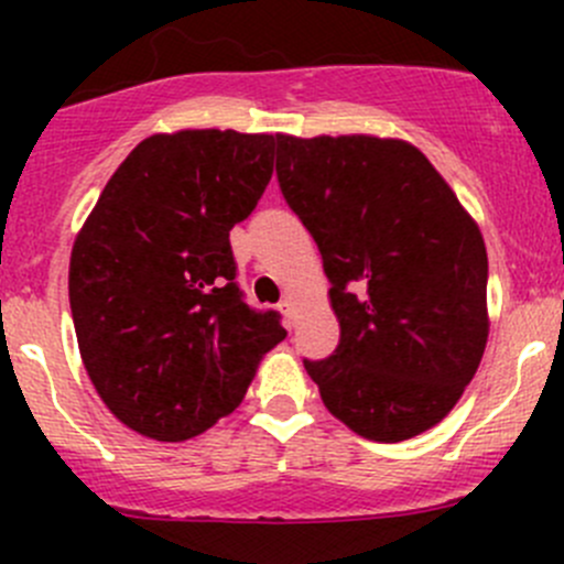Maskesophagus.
I'll list each match as a JSON object with an SVG mask.
<instances>
[{"label":"esophagus","mask_w":564,"mask_h":564,"mask_svg":"<svg viewBox=\"0 0 564 564\" xmlns=\"http://www.w3.org/2000/svg\"><path fill=\"white\" fill-rule=\"evenodd\" d=\"M281 311H283V316L289 318V324H294V318H297V303H294L292 297H286L281 303Z\"/></svg>","instance_id":"1"}]
</instances>
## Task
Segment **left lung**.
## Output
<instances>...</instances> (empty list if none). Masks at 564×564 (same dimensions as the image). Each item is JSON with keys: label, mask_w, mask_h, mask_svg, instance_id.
<instances>
[{"label": "left lung", "mask_w": 564, "mask_h": 564, "mask_svg": "<svg viewBox=\"0 0 564 564\" xmlns=\"http://www.w3.org/2000/svg\"><path fill=\"white\" fill-rule=\"evenodd\" d=\"M278 182L329 278L338 349L305 360L333 417L403 442L451 414L488 340L480 226L403 139L281 135Z\"/></svg>", "instance_id": "8db88e82"}]
</instances>
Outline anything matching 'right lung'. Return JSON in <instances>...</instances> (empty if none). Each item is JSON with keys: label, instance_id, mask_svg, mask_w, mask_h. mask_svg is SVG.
Returning <instances> with one entry per match:
<instances>
[{"label": "right lung", "instance_id": "add662e5", "mask_svg": "<svg viewBox=\"0 0 564 564\" xmlns=\"http://www.w3.org/2000/svg\"><path fill=\"white\" fill-rule=\"evenodd\" d=\"M281 135L176 130L141 141L78 229L67 272L78 351L108 412L185 442L235 412L286 329L242 303L229 231L253 213Z\"/></svg>", "mask_w": 564, "mask_h": 564}]
</instances>
